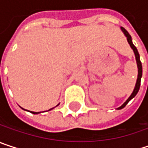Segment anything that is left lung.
Returning a JSON list of instances; mask_svg holds the SVG:
<instances>
[{
    "label": "left lung",
    "mask_w": 148,
    "mask_h": 148,
    "mask_svg": "<svg viewBox=\"0 0 148 148\" xmlns=\"http://www.w3.org/2000/svg\"><path fill=\"white\" fill-rule=\"evenodd\" d=\"M121 30L122 32L124 33V35L126 36L127 38V40H128V43L130 44V47L132 48V49L134 50V56H135V59H136V62H137V67H138V77H137V80H136V83H135V86H134V89L132 94L130 96V98L126 100V102H124V103L123 105H121L119 108H117V110H121L123 108H124L126 106V104L129 103L133 98L135 97V95L137 94V92H139V89H140V79H141V76H142V65H141V62H140V55L138 53V50L136 49V47L133 45L132 43V38H131V36L130 35V33L123 28V27H121Z\"/></svg>",
    "instance_id": "obj_1"
}]
</instances>
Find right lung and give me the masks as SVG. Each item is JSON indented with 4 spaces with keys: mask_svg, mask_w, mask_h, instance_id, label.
<instances>
[{
    "mask_svg": "<svg viewBox=\"0 0 148 148\" xmlns=\"http://www.w3.org/2000/svg\"><path fill=\"white\" fill-rule=\"evenodd\" d=\"M58 104H59V103H58ZM58 104H57V105H56V106H58ZM52 109H54V108H52ZM52 109H49V110H52ZM31 112H32V114H38V113H40V112H34V111H31Z\"/></svg>",
    "mask_w": 148,
    "mask_h": 148,
    "instance_id": "right-lung-1",
    "label": "right lung"
}]
</instances>
